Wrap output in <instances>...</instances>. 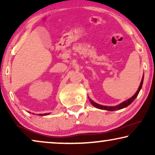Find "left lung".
I'll list each match as a JSON object with an SVG mask.
<instances>
[{"mask_svg": "<svg viewBox=\"0 0 155 155\" xmlns=\"http://www.w3.org/2000/svg\"><path fill=\"white\" fill-rule=\"evenodd\" d=\"M143 79H144V77H143V78H142L140 84V86H139L138 89H137V92H135V94L133 95L132 97H130V98H129L128 99H127V100L124 101V102L119 104H118V105H116V106H114V107H109V106H103V105L95 103L94 101H92V99L90 98V97H88L89 100H90V103L92 104V105H93L94 107H96V108H97V109H99L106 110V111H116V110L122 109H124V108H126V107H128V106L130 105V104L132 103L133 101L135 100V99L136 98L137 96L139 94L140 91V90H141L142 86H143Z\"/></svg>", "mask_w": 155, "mask_h": 155, "instance_id": "1", "label": "left lung"}]
</instances>
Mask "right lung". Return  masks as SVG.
<instances>
[{
    "mask_svg": "<svg viewBox=\"0 0 155 155\" xmlns=\"http://www.w3.org/2000/svg\"><path fill=\"white\" fill-rule=\"evenodd\" d=\"M29 113H30V112H29ZM50 113H48V114H39V116H42V115H43V116H45V115H48V114H49Z\"/></svg>",
    "mask_w": 155,
    "mask_h": 155,
    "instance_id": "add662e5",
    "label": "right lung"
}]
</instances>
